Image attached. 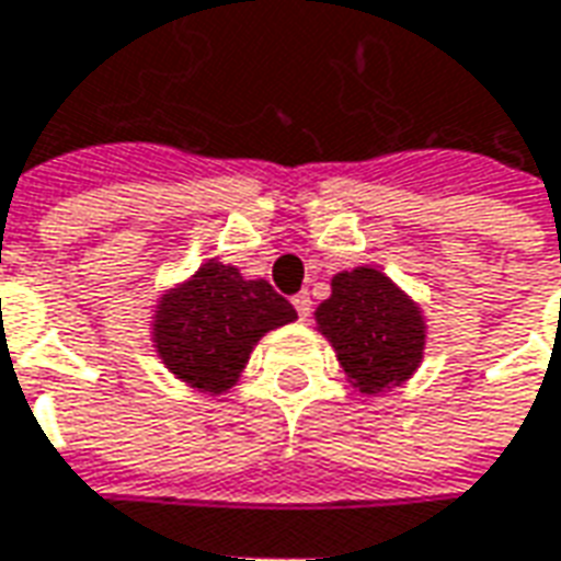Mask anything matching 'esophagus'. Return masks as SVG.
Returning a JSON list of instances; mask_svg holds the SVG:
<instances>
[{"label": "esophagus", "mask_w": 561, "mask_h": 561, "mask_svg": "<svg viewBox=\"0 0 561 561\" xmlns=\"http://www.w3.org/2000/svg\"><path fill=\"white\" fill-rule=\"evenodd\" d=\"M291 304H294V309H297V316H300V321H307L309 312H312V300H309V294L307 291L294 294Z\"/></svg>", "instance_id": "34e87169"}]
</instances>
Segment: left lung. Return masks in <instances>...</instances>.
I'll use <instances>...</instances> for the list:
<instances>
[{"instance_id": "8db88e82", "label": "left lung", "mask_w": 561, "mask_h": 561, "mask_svg": "<svg viewBox=\"0 0 561 561\" xmlns=\"http://www.w3.org/2000/svg\"><path fill=\"white\" fill-rule=\"evenodd\" d=\"M319 331L336 352L348 382L364 394L401 386L422 362L425 319L394 282L374 267L331 279V297L316 309Z\"/></svg>"}]
</instances>
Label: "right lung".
<instances>
[{"label":"right lung","instance_id":"1","mask_svg":"<svg viewBox=\"0 0 561 561\" xmlns=\"http://www.w3.org/2000/svg\"><path fill=\"white\" fill-rule=\"evenodd\" d=\"M294 319L270 282L242 279L237 267L209 261L158 300L154 346L191 389L221 394L237 386L254 343Z\"/></svg>","mask_w":561,"mask_h":561}]
</instances>
